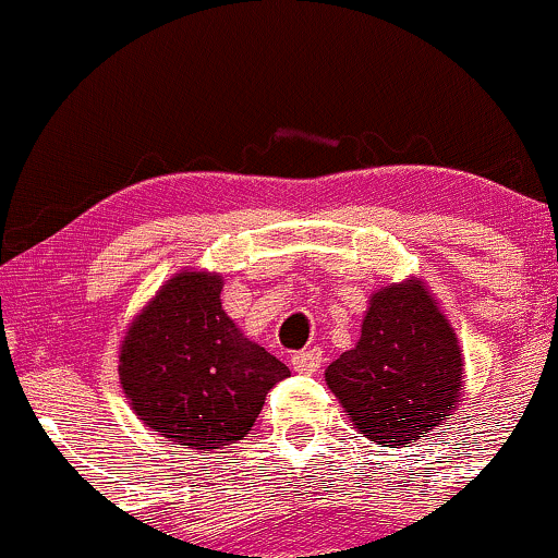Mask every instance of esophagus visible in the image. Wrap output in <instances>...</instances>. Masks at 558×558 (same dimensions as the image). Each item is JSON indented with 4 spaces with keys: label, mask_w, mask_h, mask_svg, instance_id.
<instances>
[{
    "label": "esophagus",
    "mask_w": 558,
    "mask_h": 558,
    "mask_svg": "<svg viewBox=\"0 0 558 558\" xmlns=\"http://www.w3.org/2000/svg\"><path fill=\"white\" fill-rule=\"evenodd\" d=\"M323 365V352L317 347L302 349V352L291 354V368L296 373H317Z\"/></svg>",
    "instance_id": "34e87169"
}]
</instances>
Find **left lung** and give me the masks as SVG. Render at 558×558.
Returning <instances> with one entry per match:
<instances>
[{
  "label": "left lung",
  "mask_w": 558,
  "mask_h": 558,
  "mask_svg": "<svg viewBox=\"0 0 558 558\" xmlns=\"http://www.w3.org/2000/svg\"><path fill=\"white\" fill-rule=\"evenodd\" d=\"M326 384L349 424L381 448H410L461 405L463 349L421 278L371 293L354 349Z\"/></svg>",
  "instance_id": "8db88e82"
}]
</instances>
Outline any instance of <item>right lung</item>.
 <instances>
[{
  "label": "right lung",
  "instance_id": "right-lung-1",
  "mask_svg": "<svg viewBox=\"0 0 558 558\" xmlns=\"http://www.w3.org/2000/svg\"><path fill=\"white\" fill-rule=\"evenodd\" d=\"M222 286L219 272L180 269L119 349L121 389L140 421L195 452L246 437L267 391L291 373L232 323Z\"/></svg>",
  "mask_w": 558,
  "mask_h": 558
}]
</instances>
